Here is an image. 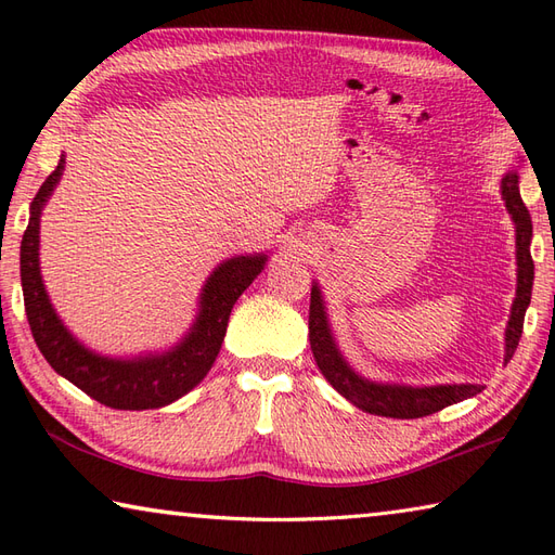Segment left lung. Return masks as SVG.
Listing matches in <instances>:
<instances>
[{"label": "left lung", "mask_w": 555, "mask_h": 555, "mask_svg": "<svg viewBox=\"0 0 555 555\" xmlns=\"http://www.w3.org/2000/svg\"><path fill=\"white\" fill-rule=\"evenodd\" d=\"M501 195L508 207V215L515 221V255H517V291L511 310L508 326H505V362H511L515 348L520 344L525 312L532 300L534 284V262L529 253L532 243V217L520 197V181L517 171H508L501 179ZM310 348L317 367L324 374V379L332 384L336 391L350 400L352 405L370 412V415L396 417V420H415L427 417L431 412H439L448 405L460 403V400L473 398L485 391L481 384H439V386H400V384H376L364 379L350 367L346 358L334 340L332 326L326 320L324 300L320 286H312L310 293Z\"/></svg>", "instance_id": "1"}]
</instances>
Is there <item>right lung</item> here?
<instances>
[{"label": "right lung", "mask_w": 555, "mask_h": 555, "mask_svg": "<svg viewBox=\"0 0 555 555\" xmlns=\"http://www.w3.org/2000/svg\"><path fill=\"white\" fill-rule=\"evenodd\" d=\"M64 155L47 176L30 203L28 229L21 241L23 302L35 344L52 364L80 391L116 410L164 408L185 396L205 379L215 364L229 326V314L241 293L264 269L267 255H238L211 271L199 293V312L179 346L167 352L138 358H107L92 352L74 338L59 320L40 276V215L64 171Z\"/></svg>", "instance_id": "right-lung-1"}]
</instances>
